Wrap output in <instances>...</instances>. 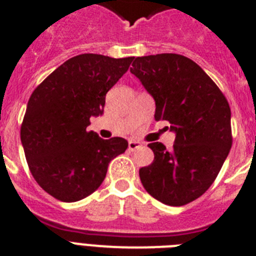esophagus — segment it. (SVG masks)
Returning a JSON list of instances; mask_svg holds the SVG:
<instances>
[{
    "label": "esophagus",
    "mask_w": 256,
    "mask_h": 256,
    "mask_svg": "<svg viewBox=\"0 0 256 256\" xmlns=\"http://www.w3.org/2000/svg\"><path fill=\"white\" fill-rule=\"evenodd\" d=\"M142 144H140L138 141H133V140H130V142H128V148H130V151H134V150H137V148H141Z\"/></svg>",
    "instance_id": "esophagus-1"
}]
</instances>
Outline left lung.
I'll return each mask as SVG.
<instances>
[{
    "mask_svg": "<svg viewBox=\"0 0 256 256\" xmlns=\"http://www.w3.org/2000/svg\"><path fill=\"white\" fill-rule=\"evenodd\" d=\"M132 66L130 73L155 100V119L169 122L176 133L172 150L160 142L148 144L154 162L140 169V178L156 200L182 206L212 186L227 159L230 105L212 78L186 56H142Z\"/></svg>",
    "mask_w": 256,
    "mask_h": 256,
    "instance_id": "1",
    "label": "left lung"
}]
</instances>
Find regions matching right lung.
<instances>
[{"label":"right lung","instance_id":"obj_1","mask_svg":"<svg viewBox=\"0 0 256 256\" xmlns=\"http://www.w3.org/2000/svg\"><path fill=\"white\" fill-rule=\"evenodd\" d=\"M132 61L74 56L32 94L20 138L32 176L58 200L74 202L91 195L105 180L108 162L128 148L126 140H102L87 126L90 118L104 114L106 94Z\"/></svg>","mask_w":256,"mask_h":256}]
</instances>
